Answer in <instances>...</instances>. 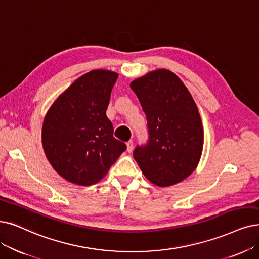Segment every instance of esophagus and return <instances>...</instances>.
Masks as SVG:
<instances>
[{"label":"esophagus","instance_id":"esophagus-1","mask_svg":"<svg viewBox=\"0 0 259 259\" xmlns=\"http://www.w3.org/2000/svg\"><path fill=\"white\" fill-rule=\"evenodd\" d=\"M126 151L128 152V153H131L132 151H133V148H134V142H133V140H130L127 143H126Z\"/></svg>","mask_w":259,"mask_h":259}]
</instances>
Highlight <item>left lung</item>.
Segmentation results:
<instances>
[{"mask_svg":"<svg viewBox=\"0 0 259 259\" xmlns=\"http://www.w3.org/2000/svg\"><path fill=\"white\" fill-rule=\"evenodd\" d=\"M148 120L146 147H137L134 158L154 185L181 183L200 162L204 132L200 112L189 90L172 71L157 69L131 82Z\"/></svg>","mask_w":259,"mask_h":259,"instance_id":"left-lung-1","label":"left lung"}]
</instances>
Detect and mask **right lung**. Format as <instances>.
I'll use <instances>...</instances> for the list:
<instances>
[{
  "instance_id": "add662e5",
  "label": "right lung",
  "mask_w": 259,
  "mask_h": 259,
  "mask_svg": "<svg viewBox=\"0 0 259 259\" xmlns=\"http://www.w3.org/2000/svg\"><path fill=\"white\" fill-rule=\"evenodd\" d=\"M118 73L97 69L73 81L51 105L42 124V147L53 169L79 186L97 184L125 151L106 116Z\"/></svg>"
}]
</instances>
